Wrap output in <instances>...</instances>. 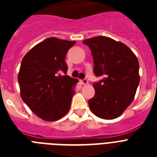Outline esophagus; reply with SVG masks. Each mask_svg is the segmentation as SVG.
<instances>
[{
	"label": "esophagus",
	"instance_id": "34e87169",
	"mask_svg": "<svg viewBox=\"0 0 157 157\" xmlns=\"http://www.w3.org/2000/svg\"><path fill=\"white\" fill-rule=\"evenodd\" d=\"M81 84H82V85H87V84H88V80H87L86 78H84V79H82V80H81Z\"/></svg>",
	"mask_w": 157,
	"mask_h": 157
}]
</instances>
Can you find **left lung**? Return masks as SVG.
Here are the masks:
<instances>
[{
  "label": "left lung",
  "mask_w": 157,
  "mask_h": 157,
  "mask_svg": "<svg viewBox=\"0 0 157 157\" xmlns=\"http://www.w3.org/2000/svg\"><path fill=\"white\" fill-rule=\"evenodd\" d=\"M83 43L91 50L94 73L102 78L94 83L95 94L89 100L90 108L102 119H115L134 100L140 81L138 59L123 43L107 36Z\"/></svg>",
  "instance_id": "1"
}]
</instances>
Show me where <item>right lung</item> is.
<instances>
[{"mask_svg":"<svg viewBox=\"0 0 157 157\" xmlns=\"http://www.w3.org/2000/svg\"><path fill=\"white\" fill-rule=\"evenodd\" d=\"M76 41L50 37L28 51L18 80L21 98L37 117L54 121L68 112L76 79L67 75L66 54Z\"/></svg>","mask_w":157,"mask_h":157,"instance_id":"1","label":"right lung"}]
</instances>
